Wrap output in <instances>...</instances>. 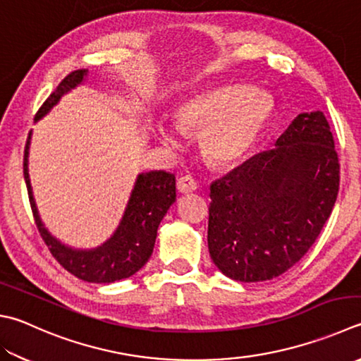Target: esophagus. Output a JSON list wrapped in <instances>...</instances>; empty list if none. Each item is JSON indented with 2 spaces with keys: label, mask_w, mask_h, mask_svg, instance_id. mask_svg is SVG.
Instances as JSON below:
<instances>
[{
  "label": "esophagus",
  "mask_w": 361,
  "mask_h": 361,
  "mask_svg": "<svg viewBox=\"0 0 361 361\" xmlns=\"http://www.w3.org/2000/svg\"><path fill=\"white\" fill-rule=\"evenodd\" d=\"M196 180L192 178V176H180L178 179V190L180 193H192L196 190Z\"/></svg>",
  "instance_id": "esophagus-1"
}]
</instances>
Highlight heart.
Here are the masks:
<instances>
[{"label": "heart", "mask_w": 361, "mask_h": 361, "mask_svg": "<svg viewBox=\"0 0 361 361\" xmlns=\"http://www.w3.org/2000/svg\"><path fill=\"white\" fill-rule=\"evenodd\" d=\"M274 111L269 94L242 86H220L202 91L179 105L174 114L182 132H199L200 147L212 165L240 161L259 138ZM160 138L174 145L171 132L160 128Z\"/></svg>", "instance_id": "b5f03b06"}]
</instances>
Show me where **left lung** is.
<instances>
[{"instance_id": "left-lung-1", "label": "left lung", "mask_w": 361, "mask_h": 361, "mask_svg": "<svg viewBox=\"0 0 361 361\" xmlns=\"http://www.w3.org/2000/svg\"><path fill=\"white\" fill-rule=\"evenodd\" d=\"M339 160L322 111L210 185L209 253L235 281H267L307 255L335 206Z\"/></svg>"}]
</instances>
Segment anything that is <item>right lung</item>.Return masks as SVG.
Returning <instances> with one entry per match:
<instances>
[{
	"mask_svg": "<svg viewBox=\"0 0 361 361\" xmlns=\"http://www.w3.org/2000/svg\"><path fill=\"white\" fill-rule=\"evenodd\" d=\"M86 73L87 71L80 69L67 75L56 90L50 94V97L44 102L42 106L39 108L34 119L39 121L45 116L58 104L63 94L73 90L85 80ZM30 141L31 132L25 146L23 176L26 188H28L34 220H36L39 233L49 247L50 253L54 256V259L72 275L87 283H114L137 274L151 257L159 224L168 212L169 206L176 201L174 174L166 171L140 174L116 233L102 247L94 250H73L54 239L40 221L36 202L32 198L28 174Z\"/></svg>",
	"mask_w": 361,
	"mask_h": 361,
	"instance_id": "right-lung-1",
	"label": "right lung"
}]
</instances>
